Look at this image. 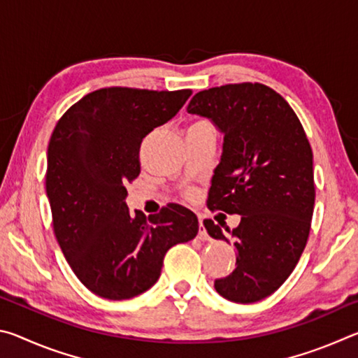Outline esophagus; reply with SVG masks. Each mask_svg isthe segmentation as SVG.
<instances>
[{
	"label": "esophagus",
	"instance_id": "esophagus-1",
	"mask_svg": "<svg viewBox=\"0 0 358 358\" xmlns=\"http://www.w3.org/2000/svg\"><path fill=\"white\" fill-rule=\"evenodd\" d=\"M197 237L201 240H208L210 238L207 230H205V227H203V220H202L201 215H199V235H197Z\"/></svg>",
	"mask_w": 358,
	"mask_h": 358
}]
</instances>
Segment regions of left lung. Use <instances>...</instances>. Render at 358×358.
<instances>
[{"label":"left lung","mask_w":358,"mask_h":358,"mask_svg":"<svg viewBox=\"0 0 358 358\" xmlns=\"http://www.w3.org/2000/svg\"><path fill=\"white\" fill-rule=\"evenodd\" d=\"M187 112L210 118L224 134L207 207L241 215L235 270L215 281L235 303H254L282 286L299 264L316 199L313 150L287 101L262 83H229L194 94ZM205 229L229 238L211 220Z\"/></svg>","instance_id":"left-lung-1"}]
</instances>
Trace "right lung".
<instances>
[{
    "instance_id": "right-lung-1",
    "label": "right lung",
    "mask_w": 358,
    "mask_h": 358,
    "mask_svg": "<svg viewBox=\"0 0 358 358\" xmlns=\"http://www.w3.org/2000/svg\"><path fill=\"white\" fill-rule=\"evenodd\" d=\"M191 90L101 88L58 120L47 150L45 191L53 232L87 289L108 300L148 290L166 252L199 232L197 216L169 203L148 217L131 213L126 185L141 173L143 137L185 106Z\"/></svg>"
}]
</instances>
